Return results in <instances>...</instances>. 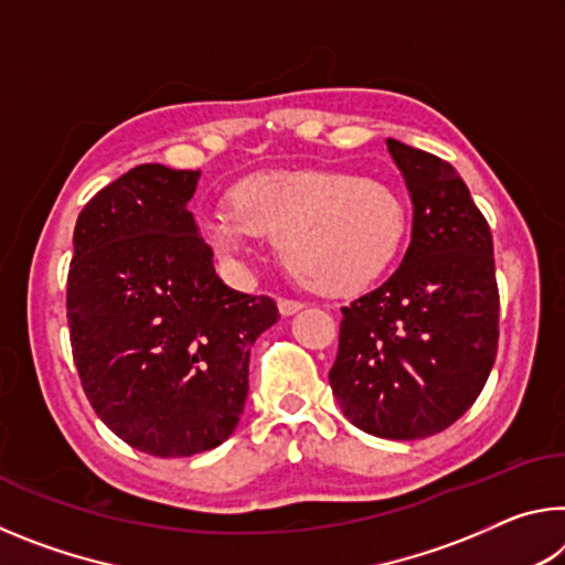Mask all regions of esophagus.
<instances>
[{"label": "esophagus", "mask_w": 565, "mask_h": 565, "mask_svg": "<svg viewBox=\"0 0 565 565\" xmlns=\"http://www.w3.org/2000/svg\"><path fill=\"white\" fill-rule=\"evenodd\" d=\"M301 309L299 301H289V299H279V313L281 317H291V313H296Z\"/></svg>", "instance_id": "1"}]
</instances>
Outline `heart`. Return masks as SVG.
Wrapping results in <instances>:
<instances>
[{
    "instance_id": "heart-1",
    "label": "heart",
    "mask_w": 565,
    "mask_h": 565,
    "mask_svg": "<svg viewBox=\"0 0 565 565\" xmlns=\"http://www.w3.org/2000/svg\"><path fill=\"white\" fill-rule=\"evenodd\" d=\"M199 228L228 264H242L248 234L274 238L296 284L347 296L374 284L396 259L406 212L384 181L333 169L264 171L232 189V214L206 212Z\"/></svg>"
}]
</instances>
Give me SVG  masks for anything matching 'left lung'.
<instances>
[{
	"label": "left lung",
	"mask_w": 565,
	"mask_h": 565,
	"mask_svg": "<svg viewBox=\"0 0 565 565\" xmlns=\"http://www.w3.org/2000/svg\"><path fill=\"white\" fill-rule=\"evenodd\" d=\"M414 204L411 244L379 289L343 306L331 391L391 441L444 431L481 394L499 349L493 238L458 171L386 139Z\"/></svg>",
	"instance_id": "8db88e82"
}]
</instances>
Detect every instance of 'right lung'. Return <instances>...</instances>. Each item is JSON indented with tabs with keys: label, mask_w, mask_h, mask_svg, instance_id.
<instances>
[{
	"label": "right lung",
	"mask_w": 565,
	"mask_h": 565,
	"mask_svg": "<svg viewBox=\"0 0 565 565\" xmlns=\"http://www.w3.org/2000/svg\"><path fill=\"white\" fill-rule=\"evenodd\" d=\"M202 171L141 164L97 191L74 226L66 319L92 408L159 458L234 434L248 353L274 327L269 296L228 289L186 204Z\"/></svg>",
	"instance_id": "1"
}]
</instances>
